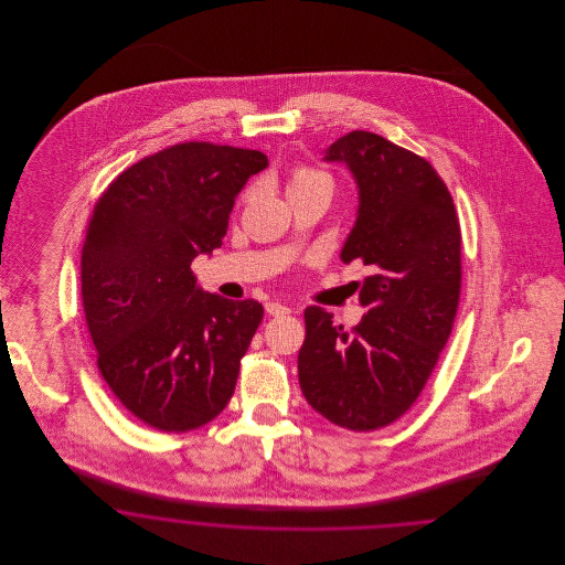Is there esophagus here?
<instances>
[{
    "mask_svg": "<svg viewBox=\"0 0 565 565\" xmlns=\"http://www.w3.org/2000/svg\"><path fill=\"white\" fill-rule=\"evenodd\" d=\"M267 313L273 318H281V316L290 313V307H286L281 302H267Z\"/></svg>",
    "mask_w": 565,
    "mask_h": 565,
    "instance_id": "esophagus-1",
    "label": "esophagus"
}]
</instances>
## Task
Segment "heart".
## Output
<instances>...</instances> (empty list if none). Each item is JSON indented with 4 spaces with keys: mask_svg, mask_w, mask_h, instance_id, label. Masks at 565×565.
<instances>
[{
    "mask_svg": "<svg viewBox=\"0 0 565 565\" xmlns=\"http://www.w3.org/2000/svg\"><path fill=\"white\" fill-rule=\"evenodd\" d=\"M334 189V180L316 167H307V164H296L288 173V196H296L302 192H311V190H328L332 194Z\"/></svg>",
    "mask_w": 565,
    "mask_h": 565,
    "instance_id": "1",
    "label": "heart"
}]
</instances>
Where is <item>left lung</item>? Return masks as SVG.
Listing matches in <instances>:
<instances>
[{
    "mask_svg": "<svg viewBox=\"0 0 565 565\" xmlns=\"http://www.w3.org/2000/svg\"><path fill=\"white\" fill-rule=\"evenodd\" d=\"M323 161L345 162L358 184L341 260L371 270L360 288L366 313L345 330L307 307L298 381L328 422L379 430L417 401L449 341L461 288L456 205L430 162L381 135H343Z\"/></svg>",
    "mask_w": 565,
    "mask_h": 565,
    "instance_id": "left-lung-1",
    "label": "left lung"
}]
</instances>
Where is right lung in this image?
<instances>
[{"label": "right lung", "instance_id": "right-lung-1", "mask_svg": "<svg viewBox=\"0 0 565 565\" xmlns=\"http://www.w3.org/2000/svg\"><path fill=\"white\" fill-rule=\"evenodd\" d=\"M258 150L186 141L125 169L99 196L82 247V305L114 396L161 431L205 426L235 392L258 300L203 292L190 263L222 245Z\"/></svg>", "mask_w": 565, "mask_h": 565}]
</instances>
